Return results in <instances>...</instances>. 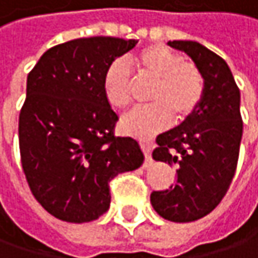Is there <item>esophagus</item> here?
Wrapping results in <instances>:
<instances>
[{
    "label": "esophagus",
    "mask_w": 258,
    "mask_h": 258,
    "mask_svg": "<svg viewBox=\"0 0 258 258\" xmlns=\"http://www.w3.org/2000/svg\"><path fill=\"white\" fill-rule=\"evenodd\" d=\"M142 151L145 153V158H146V162H145V167H148V164L151 162V146L148 143H142Z\"/></svg>",
    "instance_id": "esophagus-1"
}]
</instances>
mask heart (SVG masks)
Here are the masks:
<instances>
[{"label": "heart", "mask_w": 258, "mask_h": 258, "mask_svg": "<svg viewBox=\"0 0 258 258\" xmlns=\"http://www.w3.org/2000/svg\"><path fill=\"white\" fill-rule=\"evenodd\" d=\"M133 66L140 81H152L148 100L152 105L137 107L122 116V133L149 139L165 130L171 118L184 121L198 109L204 97V78L190 61L181 59L176 51L164 45H152L142 50ZM106 102L115 109H125L133 97V78L127 66L116 60L103 75Z\"/></svg>", "instance_id": "1"}]
</instances>
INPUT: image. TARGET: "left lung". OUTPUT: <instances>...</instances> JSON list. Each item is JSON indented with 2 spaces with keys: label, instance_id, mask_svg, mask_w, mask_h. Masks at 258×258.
Returning a JSON list of instances; mask_svg holds the SVG:
<instances>
[{
  "label": "left lung",
  "instance_id": "1",
  "mask_svg": "<svg viewBox=\"0 0 258 258\" xmlns=\"http://www.w3.org/2000/svg\"><path fill=\"white\" fill-rule=\"evenodd\" d=\"M186 53L204 78V97L194 115L156 137L152 158L176 165V183L152 192L153 210L165 220L195 222L226 195L236 171L242 139L241 94L227 63L197 41H168Z\"/></svg>",
  "mask_w": 258,
  "mask_h": 258
}]
</instances>
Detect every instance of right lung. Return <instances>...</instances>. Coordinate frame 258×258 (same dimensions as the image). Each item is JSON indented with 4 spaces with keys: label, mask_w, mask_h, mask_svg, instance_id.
Here are the masks:
<instances>
[{
    "label": "right lung",
    "mask_w": 258,
    "mask_h": 258,
    "mask_svg": "<svg viewBox=\"0 0 258 258\" xmlns=\"http://www.w3.org/2000/svg\"><path fill=\"white\" fill-rule=\"evenodd\" d=\"M136 44L77 38L47 50L28 75L19 116L22 167L32 195L59 220H97L110 205L109 181L145 161L133 137L113 136L118 115L103 94L107 66Z\"/></svg>",
    "instance_id": "1"
}]
</instances>
